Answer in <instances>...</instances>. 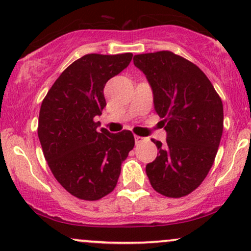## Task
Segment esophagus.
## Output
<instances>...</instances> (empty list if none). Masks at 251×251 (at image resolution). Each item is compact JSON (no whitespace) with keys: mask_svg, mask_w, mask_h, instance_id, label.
<instances>
[{"mask_svg":"<svg viewBox=\"0 0 251 251\" xmlns=\"http://www.w3.org/2000/svg\"><path fill=\"white\" fill-rule=\"evenodd\" d=\"M134 140H135V144H140L142 142H144V140H145V138H143V137H139V135H134Z\"/></svg>","mask_w":251,"mask_h":251,"instance_id":"esophagus-1","label":"esophagus"}]
</instances>
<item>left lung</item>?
Returning <instances> with one entry per match:
<instances>
[{"label": "left lung", "instance_id": "1", "mask_svg": "<svg viewBox=\"0 0 251 251\" xmlns=\"http://www.w3.org/2000/svg\"><path fill=\"white\" fill-rule=\"evenodd\" d=\"M133 63L151 86L154 111L166 131L165 144L153 140L159 152L146 175L157 192L183 197L201 185L214 164L223 103L205 74L172 51L139 54Z\"/></svg>", "mask_w": 251, "mask_h": 251}]
</instances>
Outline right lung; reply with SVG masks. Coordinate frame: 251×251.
<instances>
[{"instance_id": "1", "label": "right lung", "mask_w": 251, "mask_h": 251, "mask_svg": "<svg viewBox=\"0 0 251 251\" xmlns=\"http://www.w3.org/2000/svg\"><path fill=\"white\" fill-rule=\"evenodd\" d=\"M132 53L87 54L62 72L43 99L39 134L56 180L80 200L98 201L116 188L122 163L134 146L131 131H98L106 106L103 87L125 70Z\"/></svg>"}]
</instances>
